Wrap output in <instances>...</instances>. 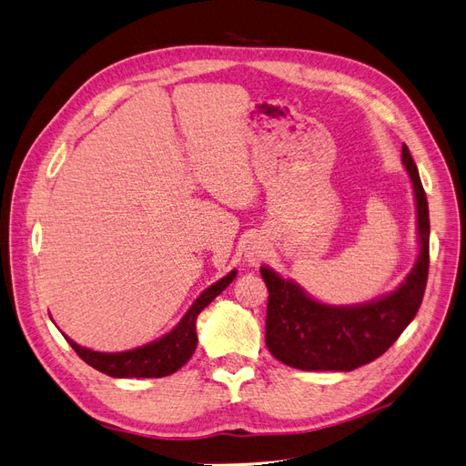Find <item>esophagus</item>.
Returning a JSON list of instances; mask_svg holds the SVG:
<instances>
[{
  "label": "esophagus",
  "mask_w": 466,
  "mask_h": 466,
  "mask_svg": "<svg viewBox=\"0 0 466 466\" xmlns=\"http://www.w3.org/2000/svg\"><path fill=\"white\" fill-rule=\"evenodd\" d=\"M260 257H262V250H260V247H252V248H248L247 250V258H248V262H258L260 260Z\"/></svg>",
  "instance_id": "1"
}]
</instances>
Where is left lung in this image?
<instances>
[{
	"label": "left lung",
	"instance_id": "obj_1",
	"mask_svg": "<svg viewBox=\"0 0 466 466\" xmlns=\"http://www.w3.org/2000/svg\"><path fill=\"white\" fill-rule=\"evenodd\" d=\"M402 163L416 194L420 255L397 291L365 305L330 307L311 299L270 268H260L268 288L266 346L289 368L303 371L361 368L383 356L416 317L430 270V211L418 167L406 146H402Z\"/></svg>",
	"mask_w": 466,
	"mask_h": 466
}]
</instances>
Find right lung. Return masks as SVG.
Masks as SVG:
<instances>
[{"label": "right lung", "mask_w": 466, "mask_h": 466, "mask_svg": "<svg viewBox=\"0 0 466 466\" xmlns=\"http://www.w3.org/2000/svg\"><path fill=\"white\" fill-rule=\"evenodd\" d=\"M235 270L229 272L214 286H209L194 305L188 309V313L182 317L177 327L165 334L161 340L151 342L147 346L136 348L130 351H120V354H101V351H93L87 348H81L74 340L66 336L67 344L76 350V354L89 363L91 368L101 371L110 377H167L175 373L185 365L198 344V336H196V317L204 311L214 301L218 295L228 288L235 279Z\"/></svg>", "instance_id": "1"}]
</instances>
